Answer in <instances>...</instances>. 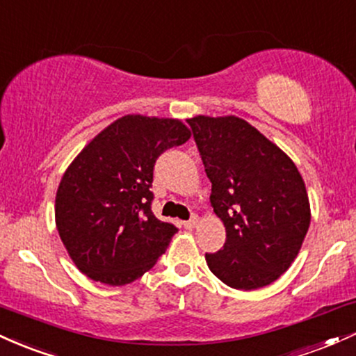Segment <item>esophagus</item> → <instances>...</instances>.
Instances as JSON below:
<instances>
[{"mask_svg": "<svg viewBox=\"0 0 356 356\" xmlns=\"http://www.w3.org/2000/svg\"><path fill=\"white\" fill-rule=\"evenodd\" d=\"M197 222H199V218L197 216H192V218L189 219V220H184V227H186V229H192V227H195L197 226Z\"/></svg>", "mask_w": 356, "mask_h": 356, "instance_id": "obj_1", "label": "esophagus"}]
</instances>
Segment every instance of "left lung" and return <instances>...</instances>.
Returning a JSON list of instances; mask_svg holds the SVG:
<instances>
[{"instance_id":"8db88e82","label":"left lung","mask_w":356,"mask_h":356,"mask_svg":"<svg viewBox=\"0 0 356 356\" xmlns=\"http://www.w3.org/2000/svg\"><path fill=\"white\" fill-rule=\"evenodd\" d=\"M212 184L211 204L226 227V243L206 252L224 284L257 289L291 266L312 212L303 177L280 147L243 118H189Z\"/></svg>"}]
</instances>
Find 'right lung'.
Returning <instances> with one entry per match:
<instances>
[{"label": "right lung", "instance_id": "right-lung-1", "mask_svg": "<svg viewBox=\"0 0 356 356\" xmlns=\"http://www.w3.org/2000/svg\"><path fill=\"white\" fill-rule=\"evenodd\" d=\"M189 137L177 118L125 115L85 145L63 174L55 199L56 229L90 280L129 284L164 254L177 227L150 209L154 165Z\"/></svg>", "mask_w": 356, "mask_h": 356}]
</instances>
